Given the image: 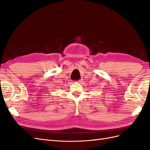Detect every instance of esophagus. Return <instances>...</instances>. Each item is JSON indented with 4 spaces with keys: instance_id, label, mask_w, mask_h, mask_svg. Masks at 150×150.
<instances>
[{
    "instance_id": "34e87169",
    "label": "esophagus",
    "mask_w": 150,
    "mask_h": 150,
    "mask_svg": "<svg viewBox=\"0 0 150 150\" xmlns=\"http://www.w3.org/2000/svg\"><path fill=\"white\" fill-rule=\"evenodd\" d=\"M83 81V79H79V81H78V83H82Z\"/></svg>"
}]
</instances>
